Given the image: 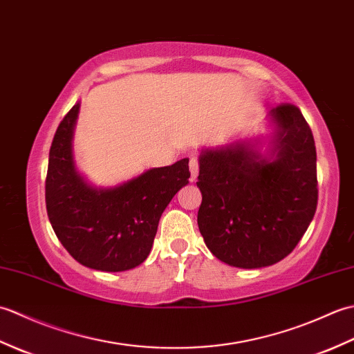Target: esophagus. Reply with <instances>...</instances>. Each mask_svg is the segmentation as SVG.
Returning <instances> with one entry per match:
<instances>
[{
    "instance_id": "1",
    "label": "esophagus",
    "mask_w": 354,
    "mask_h": 354,
    "mask_svg": "<svg viewBox=\"0 0 354 354\" xmlns=\"http://www.w3.org/2000/svg\"><path fill=\"white\" fill-rule=\"evenodd\" d=\"M190 173H192V179H194L198 176L199 173V161L198 158H190Z\"/></svg>"
}]
</instances>
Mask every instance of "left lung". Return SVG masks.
Wrapping results in <instances>:
<instances>
[{
  "label": "left lung",
  "instance_id": "1",
  "mask_svg": "<svg viewBox=\"0 0 354 354\" xmlns=\"http://www.w3.org/2000/svg\"><path fill=\"white\" fill-rule=\"evenodd\" d=\"M269 150L260 140L202 149L198 225L209 251L230 266L259 269L289 255L318 204L317 149L301 111L270 109Z\"/></svg>",
  "mask_w": 354,
  "mask_h": 354
}]
</instances>
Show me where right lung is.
<instances>
[{
  "instance_id": "obj_1",
  "label": "right lung",
  "mask_w": 354,
  "mask_h": 354,
  "mask_svg": "<svg viewBox=\"0 0 354 354\" xmlns=\"http://www.w3.org/2000/svg\"><path fill=\"white\" fill-rule=\"evenodd\" d=\"M80 103L59 124L45 179V204L59 242L80 265L122 272L141 265L152 250L158 222L171 198L189 184V160L146 170L109 189H97L73 160Z\"/></svg>"
}]
</instances>
